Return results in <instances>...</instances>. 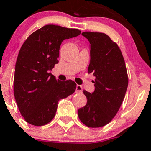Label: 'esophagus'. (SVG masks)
<instances>
[{"label":"esophagus","mask_w":151,"mask_h":151,"mask_svg":"<svg viewBox=\"0 0 151 151\" xmlns=\"http://www.w3.org/2000/svg\"><path fill=\"white\" fill-rule=\"evenodd\" d=\"M83 91V88L80 85H77V87H76V93H82Z\"/></svg>","instance_id":"1"}]
</instances>
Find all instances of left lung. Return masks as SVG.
Masks as SVG:
<instances>
[{
    "mask_svg": "<svg viewBox=\"0 0 151 151\" xmlns=\"http://www.w3.org/2000/svg\"><path fill=\"white\" fill-rule=\"evenodd\" d=\"M90 43L88 73L93 74L95 90L83 93L87 103L77 111L80 121L89 128H99L116 116L128 86L125 63L120 49L109 36L100 32H84Z\"/></svg>",
    "mask_w": 151,
    "mask_h": 151,
    "instance_id": "obj_1",
    "label": "left lung"
}]
</instances>
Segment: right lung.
Listing matches in <instances>:
<instances>
[{
  "label": "right lung",
  "mask_w": 151,
  "mask_h": 151,
  "mask_svg": "<svg viewBox=\"0 0 151 151\" xmlns=\"http://www.w3.org/2000/svg\"><path fill=\"white\" fill-rule=\"evenodd\" d=\"M80 32L79 29L46 25L31 34L20 48L14 70V95L28 123L42 126L50 122L58 101L75 91L74 81L57 80L50 71L58 63L62 42Z\"/></svg>",
  "instance_id": "add662e5"
}]
</instances>
